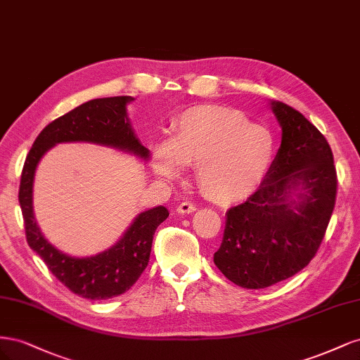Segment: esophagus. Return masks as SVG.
<instances>
[{"label":"esophagus","instance_id":"34e87169","mask_svg":"<svg viewBox=\"0 0 360 360\" xmlns=\"http://www.w3.org/2000/svg\"><path fill=\"white\" fill-rule=\"evenodd\" d=\"M177 212H179L180 214H189V213L197 212V205L192 204V202L184 201V202L179 204V207H177Z\"/></svg>","mask_w":360,"mask_h":360}]
</instances>
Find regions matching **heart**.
I'll list each match as a JSON object with an SVG mask.
<instances>
[{
    "label": "heart",
    "instance_id": "obj_1",
    "mask_svg": "<svg viewBox=\"0 0 360 360\" xmlns=\"http://www.w3.org/2000/svg\"><path fill=\"white\" fill-rule=\"evenodd\" d=\"M274 155V138L259 124H249L237 111L198 105L174 123L171 141L159 144L153 167L165 179L183 167H197L202 192L216 201L242 200L257 189Z\"/></svg>",
    "mask_w": 360,
    "mask_h": 360
}]
</instances>
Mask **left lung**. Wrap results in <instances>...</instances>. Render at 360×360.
I'll list each match as a JSON object with an SVG mask.
<instances>
[{"label":"left lung","instance_id":"1","mask_svg":"<svg viewBox=\"0 0 360 360\" xmlns=\"http://www.w3.org/2000/svg\"><path fill=\"white\" fill-rule=\"evenodd\" d=\"M281 147L258 191L225 214L213 261L236 285L258 290L294 276L317 254L336 197L333 155L299 111L270 102Z\"/></svg>","mask_w":360,"mask_h":360}]
</instances>
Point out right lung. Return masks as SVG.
Returning a JSON list of instances; mask_svg holds the SVG:
<instances>
[{"mask_svg": "<svg viewBox=\"0 0 360 360\" xmlns=\"http://www.w3.org/2000/svg\"><path fill=\"white\" fill-rule=\"evenodd\" d=\"M134 101L132 96L93 99L53 120L36 138L20 176L19 204L30 248L45 261L61 284L84 299H111L135 284L148 264L156 228L169 212L163 205L141 212L110 249L91 257H72L51 245L36 222L32 210L36 169L45 153L61 143L111 147L147 162L150 150L141 144L127 118V105Z\"/></svg>", "mask_w": 360, "mask_h": 360, "instance_id": "1", "label": "right lung"}]
</instances>
